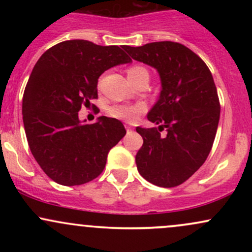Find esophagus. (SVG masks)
I'll use <instances>...</instances> for the list:
<instances>
[{"label": "esophagus", "instance_id": "1", "mask_svg": "<svg viewBox=\"0 0 252 252\" xmlns=\"http://www.w3.org/2000/svg\"><path fill=\"white\" fill-rule=\"evenodd\" d=\"M126 131H128V132H132V130H134V128H132V126H126Z\"/></svg>", "mask_w": 252, "mask_h": 252}]
</instances>
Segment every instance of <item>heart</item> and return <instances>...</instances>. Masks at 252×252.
<instances>
[{
    "label": "heart",
    "instance_id": "obj_1",
    "mask_svg": "<svg viewBox=\"0 0 252 252\" xmlns=\"http://www.w3.org/2000/svg\"><path fill=\"white\" fill-rule=\"evenodd\" d=\"M129 80H134L141 76H148V71L142 65H132L128 68ZM147 105L144 103L135 104H116L109 108V115L117 120L126 121V122H135L138 116L146 112Z\"/></svg>",
    "mask_w": 252,
    "mask_h": 252
}]
</instances>
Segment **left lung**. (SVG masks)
Here are the masks:
<instances>
[{
  "instance_id": "left-lung-1",
  "label": "left lung",
  "mask_w": 252,
  "mask_h": 252,
  "mask_svg": "<svg viewBox=\"0 0 252 252\" xmlns=\"http://www.w3.org/2000/svg\"><path fill=\"white\" fill-rule=\"evenodd\" d=\"M132 59L153 66L161 78L160 98L148 114L158 128H140L143 146L136 154L138 173L150 184L175 187L206 161L215 141L220 104L212 73L193 51L179 42L123 46ZM166 129V134L160 131Z\"/></svg>"
}]
</instances>
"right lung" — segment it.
<instances>
[{
  "label": "right lung",
  "instance_id": "1",
  "mask_svg": "<svg viewBox=\"0 0 252 252\" xmlns=\"http://www.w3.org/2000/svg\"><path fill=\"white\" fill-rule=\"evenodd\" d=\"M130 62L118 46L88 40L57 43L36 62L22 100L24 126L34 158L57 184L76 186L96 179L109 150L126 135L116 118L102 116L86 124L78 112L98 98V78L104 71Z\"/></svg>",
  "mask_w": 252,
  "mask_h": 252
}]
</instances>
